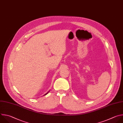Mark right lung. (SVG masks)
Here are the masks:
<instances>
[{
	"instance_id": "obj_1",
	"label": "right lung",
	"mask_w": 123,
	"mask_h": 123,
	"mask_svg": "<svg viewBox=\"0 0 123 123\" xmlns=\"http://www.w3.org/2000/svg\"><path fill=\"white\" fill-rule=\"evenodd\" d=\"M48 92H47V93H45V94H44V95H45V94H47V93H48Z\"/></svg>"
}]
</instances>
